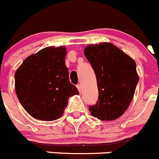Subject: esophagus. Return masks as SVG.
<instances>
[{
    "instance_id": "34e87169",
    "label": "esophagus",
    "mask_w": 159,
    "mask_h": 159,
    "mask_svg": "<svg viewBox=\"0 0 159 159\" xmlns=\"http://www.w3.org/2000/svg\"><path fill=\"white\" fill-rule=\"evenodd\" d=\"M76 87H77L78 90H79L80 92H81V90H82V86H81V85H80V84H78L77 86H76Z\"/></svg>"
}]
</instances>
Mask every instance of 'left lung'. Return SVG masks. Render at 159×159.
<instances>
[{
  "label": "left lung",
  "instance_id": "left-lung-1",
  "mask_svg": "<svg viewBox=\"0 0 159 159\" xmlns=\"http://www.w3.org/2000/svg\"><path fill=\"white\" fill-rule=\"evenodd\" d=\"M84 55L95 73L98 100L89 106L93 117L101 120L118 118L129 107L138 83L134 61L111 43L89 45Z\"/></svg>",
  "mask_w": 159,
  "mask_h": 159
}]
</instances>
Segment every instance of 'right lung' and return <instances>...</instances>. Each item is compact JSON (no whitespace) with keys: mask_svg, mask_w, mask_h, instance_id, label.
Instances as JSON below:
<instances>
[{"mask_svg":"<svg viewBox=\"0 0 159 159\" xmlns=\"http://www.w3.org/2000/svg\"><path fill=\"white\" fill-rule=\"evenodd\" d=\"M66 47H46L25 59L15 75V91L25 110L38 120L59 119L70 97L79 94L70 83Z\"/></svg>","mask_w":159,"mask_h":159,"instance_id":"right-lung-1","label":"right lung"}]
</instances>
